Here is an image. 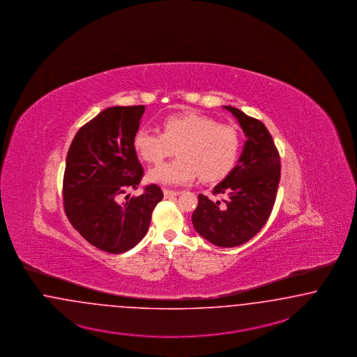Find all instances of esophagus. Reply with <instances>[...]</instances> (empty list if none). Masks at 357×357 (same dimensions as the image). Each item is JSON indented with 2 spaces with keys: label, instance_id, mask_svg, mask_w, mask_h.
I'll return each mask as SVG.
<instances>
[{
  "label": "esophagus",
  "instance_id": "1",
  "mask_svg": "<svg viewBox=\"0 0 357 357\" xmlns=\"http://www.w3.org/2000/svg\"><path fill=\"white\" fill-rule=\"evenodd\" d=\"M163 194H165V197H176V195H179V194H181V191H175V190H167V188H165V190H163Z\"/></svg>",
  "mask_w": 357,
  "mask_h": 357
}]
</instances>
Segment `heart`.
I'll use <instances>...</instances> for the list:
<instances>
[{
  "label": "heart",
  "instance_id": "1",
  "mask_svg": "<svg viewBox=\"0 0 357 357\" xmlns=\"http://www.w3.org/2000/svg\"><path fill=\"white\" fill-rule=\"evenodd\" d=\"M163 133L138 129L133 146L148 163H160L176 148V160L149 172L148 181L160 185H185L197 175L212 182L234 169L240 151V135L229 125H220L199 113L172 114L163 120Z\"/></svg>",
  "mask_w": 357,
  "mask_h": 357
}]
</instances>
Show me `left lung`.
Here are the masks:
<instances>
[{"label": "left lung", "instance_id": "obj_1", "mask_svg": "<svg viewBox=\"0 0 357 357\" xmlns=\"http://www.w3.org/2000/svg\"><path fill=\"white\" fill-rule=\"evenodd\" d=\"M240 123L246 137L237 165L215 185L222 203L199 194L192 213L197 234L213 245L234 248L249 241L268 222L281 178V160L269 130L244 112L224 107Z\"/></svg>", "mask_w": 357, "mask_h": 357}]
</instances>
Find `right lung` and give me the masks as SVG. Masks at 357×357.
I'll return each instance as SVG.
<instances>
[{
	"label": "right lung",
	"instance_id": "add662e5",
	"mask_svg": "<svg viewBox=\"0 0 357 357\" xmlns=\"http://www.w3.org/2000/svg\"><path fill=\"white\" fill-rule=\"evenodd\" d=\"M144 105L111 107L79 129L67 153L63 178L64 211L89 244L119 255L146 234L151 213L163 197L157 185L139 197H119L139 185L144 169L133 137Z\"/></svg>",
	"mask_w": 357,
	"mask_h": 357
}]
</instances>
